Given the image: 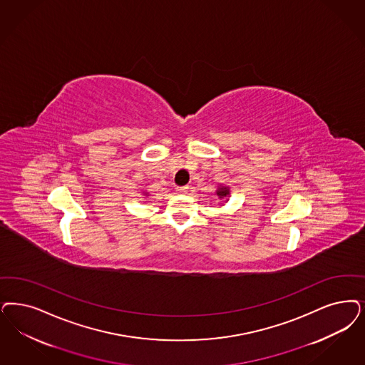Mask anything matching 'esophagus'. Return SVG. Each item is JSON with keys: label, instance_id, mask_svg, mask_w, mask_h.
Listing matches in <instances>:
<instances>
[{"label": "esophagus", "instance_id": "esophagus-1", "mask_svg": "<svg viewBox=\"0 0 365 365\" xmlns=\"http://www.w3.org/2000/svg\"><path fill=\"white\" fill-rule=\"evenodd\" d=\"M187 190H189L187 186H183V187H176V192H178V194H186V192H187Z\"/></svg>", "mask_w": 365, "mask_h": 365}]
</instances>
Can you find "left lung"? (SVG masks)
<instances>
[{"instance_id":"obj_1","label":"left lung","mask_w":365,"mask_h":365,"mask_svg":"<svg viewBox=\"0 0 365 365\" xmlns=\"http://www.w3.org/2000/svg\"><path fill=\"white\" fill-rule=\"evenodd\" d=\"M215 195L220 198V200H227L229 201V197H230V189L229 186H224V185H218L217 189H215Z\"/></svg>"}]
</instances>
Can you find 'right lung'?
<instances>
[{
  "label": "right lung",
  "mask_w": 365,
  "mask_h": 365,
  "mask_svg": "<svg viewBox=\"0 0 365 365\" xmlns=\"http://www.w3.org/2000/svg\"><path fill=\"white\" fill-rule=\"evenodd\" d=\"M143 195H144V197H148L150 194H148V191H143Z\"/></svg>",
  "instance_id": "add662e5"
}]
</instances>
